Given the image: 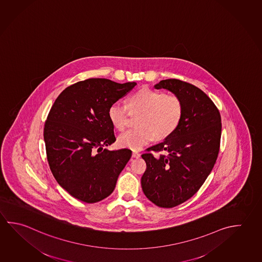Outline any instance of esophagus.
Segmentation results:
<instances>
[{
    "mask_svg": "<svg viewBox=\"0 0 262 262\" xmlns=\"http://www.w3.org/2000/svg\"><path fill=\"white\" fill-rule=\"evenodd\" d=\"M140 156H141V155H140L138 151H133V158H139Z\"/></svg>",
    "mask_w": 262,
    "mask_h": 262,
    "instance_id": "obj_1",
    "label": "esophagus"
}]
</instances>
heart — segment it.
<instances>
[{
	"instance_id": "1",
	"label": "heart",
	"mask_w": 262,
	"mask_h": 262,
	"mask_svg": "<svg viewBox=\"0 0 262 262\" xmlns=\"http://www.w3.org/2000/svg\"><path fill=\"white\" fill-rule=\"evenodd\" d=\"M129 111L140 112L136 120L138 127L121 133L118 143L122 148L138 151L155 137L165 139L174 133L183 118L184 105L176 95L151 89L139 90L129 97L128 106L120 102L111 104L108 118L115 128L124 129Z\"/></svg>"
}]
</instances>
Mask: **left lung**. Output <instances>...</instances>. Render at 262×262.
Wrapping results in <instances>:
<instances>
[{
    "label": "left lung",
    "mask_w": 262,
    "mask_h": 262,
    "mask_svg": "<svg viewBox=\"0 0 262 262\" xmlns=\"http://www.w3.org/2000/svg\"><path fill=\"white\" fill-rule=\"evenodd\" d=\"M180 97L184 114L179 128L164 142L148 148L142 190L162 208H173L197 192L215 165L220 150V112L205 93L178 79L162 80L155 85ZM156 151L152 155L150 151ZM165 151V154H159Z\"/></svg>",
    "instance_id": "1"
}]
</instances>
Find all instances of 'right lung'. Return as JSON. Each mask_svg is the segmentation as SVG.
<instances>
[{
  "label": "right lung",
  "mask_w": 262,
  "mask_h": 262,
  "mask_svg": "<svg viewBox=\"0 0 262 262\" xmlns=\"http://www.w3.org/2000/svg\"><path fill=\"white\" fill-rule=\"evenodd\" d=\"M136 83L90 78L65 88L44 126L47 159L57 182L73 197L100 202L113 192L132 157L129 149H104L115 142L108 108Z\"/></svg>",
  "instance_id": "obj_1"
}]
</instances>
